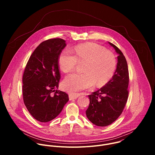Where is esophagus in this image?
<instances>
[{
    "instance_id": "34e87169",
    "label": "esophagus",
    "mask_w": 155,
    "mask_h": 155,
    "mask_svg": "<svg viewBox=\"0 0 155 155\" xmlns=\"http://www.w3.org/2000/svg\"><path fill=\"white\" fill-rule=\"evenodd\" d=\"M81 94V93H71L69 95V99L72 100V99H77L80 95Z\"/></svg>"
}]
</instances>
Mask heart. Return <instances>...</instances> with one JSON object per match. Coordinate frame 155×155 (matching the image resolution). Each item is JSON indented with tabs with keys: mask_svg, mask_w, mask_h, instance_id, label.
I'll return each mask as SVG.
<instances>
[{
	"mask_svg": "<svg viewBox=\"0 0 155 155\" xmlns=\"http://www.w3.org/2000/svg\"><path fill=\"white\" fill-rule=\"evenodd\" d=\"M64 50L59 54L58 64L65 73L73 71L78 62H85L83 73H74L66 76L62 86L69 92L78 91L93 87H101L111 79L117 68L115 54L97 43L80 44L72 49Z\"/></svg>",
	"mask_w": 155,
	"mask_h": 155,
	"instance_id": "1",
	"label": "heart"
}]
</instances>
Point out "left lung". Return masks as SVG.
<instances>
[{"label": "left lung", "instance_id": "left-lung-1", "mask_svg": "<svg viewBox=\"0 0 155 155\" xmlns=\"http://www.w3.org/2000/svg\"><path fill=\"white\" fill-rule=\"evenodd\" d=\"M119 54L115 74L104 86L89 95L90 105L86 115L92 123L104 127L113 123L122 114L129 91V71L126 59L121 50L108 42Z\"/></svg>", "mask_w": 155, "mask_h": 155}]
</instances>
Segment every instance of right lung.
Listing matches in <instances>:
<instances>
[{
  "label": "right lung",
  "instance_id": "obj_1",
  "mask_svg": "<svg viewBox=\"0 0 155 155\" xmlns=\"http://www.w3.org/2000/svg\"><path fill=\"white\" fill-rule=\"evenodd\" d=\"M65 46L62 38L44 41L34 51L26 65L23 101L30 114L40 122L54 119L69 101L67 93L57 90L61 78L58 58Z\"/></svg>",
  "mask_w": 155,
  "mask_h": 155
}]
</instances>
